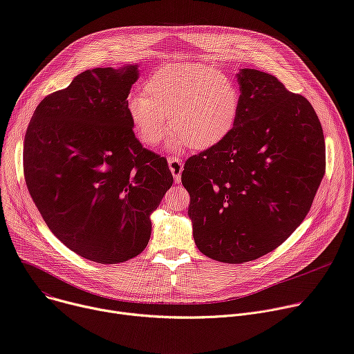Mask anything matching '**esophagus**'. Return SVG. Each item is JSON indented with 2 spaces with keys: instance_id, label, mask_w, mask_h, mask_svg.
Instances as JSON below:
<instances>
[{
  "instance_id": "1",
  "label": "esophagus",
  "mask_w": 354,
  "mask_h": 354,
  "mask_svg": "<svg viewBox=\"0 0 354 354\" xmlns=\"http://www.w3.org/2000/svg\"><path fill=\"white\" fill-rule=\"evenodd\" d=\"M168 164H169V169L174 175L175 183H180V175H182V171H183L182 160L179 158H169Z\"/></svg>"
}]
</instances>
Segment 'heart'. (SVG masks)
<instances>
[{
    "label": "heart",
    "mask_w": 354,
    "mask_h": 354,
    "mask_svg": "<svg viewBox=\"0 0 354 354\" xmlns=\"http://www.w3.org/2000/svg\"><path fill=\"white\" fill-rule=\"evenodd\" d=\"M241 94L237 84L205 63H171L142 84V94L127 102V115L145 147L158 145L168 133V149L187 145L207 151L226 140L237 122Z\"/></svg>",
    "instance_id": "1"
}]
</instances>
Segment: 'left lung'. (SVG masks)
Returning a JSON list of instances; mask_svg holds the SVG:
<instances>
[{"mask_svg":"<svg viewBox=\"0 0 354 354\" xmlns=\"http://www.w3.org/2000/svg\"><path fill=\"white\" fill-rule=\"evenodd\" d=\"M229 137L190 156L182 183L201 252L241 264L271 252L308 214L325 175V138L310 103L272 75L240 69Z\"/></svg>","mask_w":354,"mask_h":354,"instance_id":"obj_1","label":"left lung"}]
</instances>
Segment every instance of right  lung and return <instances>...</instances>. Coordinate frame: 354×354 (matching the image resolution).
Segmentation results:
<instances>
[{"label": "right lung", "mask_w": 354, "mask_h": 354, "mask_svg": "<svg viewBox=\"0 0 354 354\" xmlns=\"http://www.w3.org/2000/svg\"><path fill=\"white\" fill-rule=\"evenodd\" d=\"M138 65L77 75L38 104L24 141V174L49 230L86 260H131L174 178L142 148L127 115Z\"/></svg>", "instance_id": "obj_1"}]
</instances>
